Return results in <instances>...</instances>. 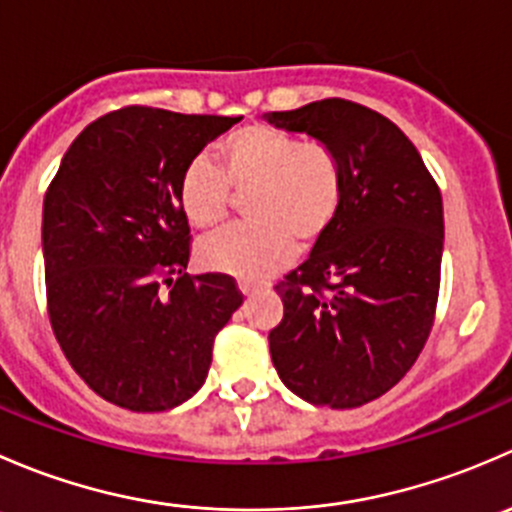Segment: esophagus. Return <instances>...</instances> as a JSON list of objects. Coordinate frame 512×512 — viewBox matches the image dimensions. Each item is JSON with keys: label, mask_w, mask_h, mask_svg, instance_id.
<instances>
[{"label": "esophagus", "mask_w": 512, "mask_h": 512, "mask_svg": "<svg viewBox=\"0 0 512 512\" xmlns=\"http://www.w3.org/2000/svg\"><path fill=\"white\" fill-rule=\"evenodd\" d=\"M237 289H240V292L245 294V297H250V294H252V292H257V289H260V287H257V285H250V282H240V285H237Z\"/></svg>", "instance_id": "obj_1"}]
</instances>
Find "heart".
Returning a JSON list of instances; mask_svg holds the SVG:
<instances>
[{"instance_id": "heart-1", "label": "heart", "mask_w": 512, "mask_h": 512, "mask_svg": "<svg viewBox=\"0 0 512 512\" xmlns=\"http://www.w3.org/2000/svg\"><path fill=\"white\" fill-rule=\"evenodd\" d=\"M230 184L247 195L250 225L200 242L203 267L255 282L280 270L294 245L309 250L337 220L344 173L337 153L317 141L302 143L275 126H242L218 146V168L208 158L185 165L178 205L198 230H215L230 213Z\"/></svg>"}]
</instances>
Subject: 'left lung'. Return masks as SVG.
<instances>
[{"mask_svg": "<svg viewBox=\"0 0 512 512\" xmlns=\"http://www.w3.org/2000/svg\"><path fill=\"white\" fill-rule=\"evenodd\" d=\"M265 121L332 148L344 200L332 230L277 285L270 332L282 384L299 399L354 409L399 384L431 332L443 257V200L396 123L344 98Z\"/></svg>", "mask_w": 512, "mask_h": 512, "instance_id": "left-lung-1", "label": "left lung"}]
</instances>
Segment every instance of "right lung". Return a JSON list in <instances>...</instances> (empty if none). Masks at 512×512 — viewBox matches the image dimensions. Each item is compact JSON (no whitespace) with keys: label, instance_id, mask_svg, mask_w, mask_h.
Listing matches in <instances>:
<instances>
[{"label":"right lung","instance_id":"right-lung-1","mask_svg":"<svg viewBox=\"0 0 512 512\" xmlns=\"http://www.w3.org/2000/svg\"><path fill=\"white\" fill-rule=\"evenodd\" d=\"M240 118L128 106L84 128L44 198L46 302L76 374L128 411H168L208 379L215 334L242 294L190 277L178 205L185 165Z\"/></svg>","mask_w":512,"mask_h":512}]
</instances>
